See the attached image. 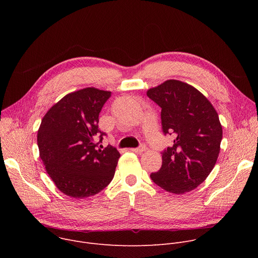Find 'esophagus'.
I'll return each mask as SVG.
<instances>
[{
    "mask_svg": "<svg viewBox=\"0 0 258 258\" xmlns=\"http://www.w3.org/2000/svg\"><path fill=\"white\" fill-rule=\"evenodd\" d=\"M145 150H146V146H145V145H142L141 147H139V148H133V149H131V151L136 152V153H142V152H144Z\"/></svg>",
    "mask_w": 258,
    "mask_h": 258,
    "instance_id": "obj_1",
    "label": "esophagus"
}]
</instances>
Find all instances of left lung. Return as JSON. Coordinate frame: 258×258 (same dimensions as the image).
Segmentation results:
<instances>
[{
    "instance_id": "left-lung-1",
    "label": "left lung",
    "mask_w": 258,
    "mask_h": 258,
    "mask_svg": "<svg viewBox=\"0 0 258 258\" xmlns=\"http://www.w3.org/2000/svg\"><path fill=\"white\" fill-rule=\"evenodd\" d=\"M161 107L164 134L173 145L162 153V165L152 180L173 194L193 191L213 169L220 150L223 126L210 101L193 86L168 80L147 91Z\"/></svg>"
}]
</instances>
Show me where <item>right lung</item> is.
I'll return each mask as SVG.
<instances>
[{"mask_svg":"<svg viewBox=\"0 0 258 258\" xmlns=\"http://www.w3.org/2000/svg\"><path fill=\"white\" fill-rule=\"evenodd\" d=\"M111 92L85 88L64 96L38 131L40 157L57 189L76 199L94 196L112 180L120 157L112 146L98 148L99 113Z\"/></svg>","mask_w":258,"mask_h":258,"instance_id":"obj_1","label":"right lung"}]
</instances>
